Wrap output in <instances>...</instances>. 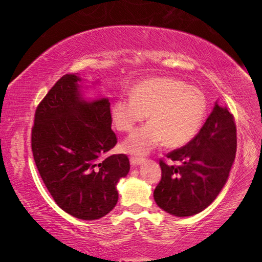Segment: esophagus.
<instances>
[{
  "label": "esophagus",
  "instance_id": "obj_1",
  "mask_svg": "<svg viewBox=\"0 0 262 262\" xmlns=\"http://www.w3.org/2000/svg\"><path fill=\"white\" fill-rule=\"evenodd\" d=\"M144 163L143 158H139V157H130V165L132 166H139L141 164Z\"/></svg>",
  "mask_w": 262,
  "mask_h": 262
}]
</instances>
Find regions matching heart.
I'll use <instances>...</instances> for the list:
<instances>
[{
	"label": "heart",
	"mask_w": 262,
	"mask_h": 262,
	"mask_svg": "<svg viewBox=\"0 0 262 262\" xmlns=\"http://www.w3.org/2000/svg\"><path fill=\"white\" fill-rule=\"evenodd\" d=\"M139 128L122 143L126 152L144 156L165 142L168 148H179L192 141L201 129L207 114V99L200 89L180 79L156 77L137 84L132 96H120L111 106L115 128L129 132Z\"/></svg>",
	"instance_id": "1"
}]
</instances>
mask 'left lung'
I'll list each match as a JSON object with an SVG mask.
<instances>
[{"mask_svg": "<svg viewBox=\"0 0 262 262\" xmlns=\"http://www.w3.org/2000/svg\"><path fill=\"white\" fill-rule=\"evenodd\" d=\"M236 150L232 114L216 101L199 134L185 147L167 155L178 165L159 163L162 179L154 190L157 206L177 217L205 210L227 184Z\"/></svg>", "mask_w": 262, "mask_h": 262, "instance_id": "1", "label": "left lung"}]
</instances>
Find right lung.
<instances>
[{
	"label": "right lung",
	"instance_id": "1",
	"mask_svg": "<svg viewBox=\"0 0 262 262\" xmlns=\"http://www.w3.org/2000/svg\"><path fill=\"white\" fill-rule=\"evenodd\" d=\"M86 89L75 74L61 77L35 111L31 142L56 205L76 219L95 221L117 205V185L130 165L126 155L105 156L117 144L110 100L86 98Z\"/></svg>",
	"mask_w": 262,
	"mask_h": 262
}]
</instances>
